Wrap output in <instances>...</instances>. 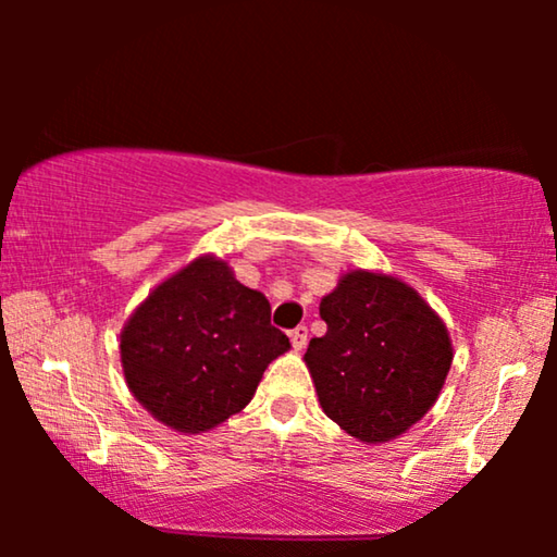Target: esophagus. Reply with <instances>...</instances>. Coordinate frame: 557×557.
Instances as JSON below:
<instances>
[{
  "label": "esophagus",
  "mask_w": 557,
  "mask_h": 557,
  "mask_svg": "<svg viewBox=\"0 0 557 557\" xmlns=\"http://www.w3.org/2000/svg\"><path fill=\"white\" fill-rule=\"evenodd\" d=\"M288 337H292V345H294V349L296 352H301L304 347H307V339H309V330L307 326H296V330L288 334Z\"/></svg>",
  "instance_id": "34e87169"
}]
</instances>
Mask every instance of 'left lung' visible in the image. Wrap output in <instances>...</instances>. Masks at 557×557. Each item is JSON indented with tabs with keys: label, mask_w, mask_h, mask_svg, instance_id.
Wrapping results in <instances>:
<instances>
[{
	"label": "left lung",
	"mask_w": 557,
	"mask_h": 557,
	"mask_svg": "<svg viewBox=\"0 0 557 557\" xmlns=\"http://www.w3.org/2000/svg\"><path fill=\"white\" fill-rule=\"evenodd\" d=\"M324 337L307 362L319 406L362 444H387L438 400L454 362L448 330L429 301L398 276L342 273L319 304Z\"/></svg>",
	"instance_id": "obj_1"
}]
</instances>
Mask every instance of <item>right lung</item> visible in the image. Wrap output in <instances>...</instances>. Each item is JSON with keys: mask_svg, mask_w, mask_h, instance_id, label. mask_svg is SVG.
<instances>
[{"mask_svg": "<svg viewBox=\"0 0 557 557\" xmlns=\"http://www.w3.org/2000/svg\"><path fill=\"white\" fill-rule=\"evenodd\" d=\"M119 349L134 398L166 429L195 436L240 413L292 345L271 326L269 299L205 253L151 288Z\"/></svg>", "mask_w": 557, "mask_h": 557, "instance_id": "right-lung-1", "label": "right lung"}]
</instances>
